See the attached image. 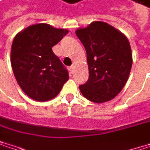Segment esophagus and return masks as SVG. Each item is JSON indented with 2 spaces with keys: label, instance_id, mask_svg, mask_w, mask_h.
I'll use <instances>...</instances> for the list:
<instances>
[{
  "label": "esophagus",
  "instance_id": "obj_1",
  "mask_svg": "<svg viewBox=\"0 0 150 150\" xmlns=\"http://www.w3.org/2000/svg\"><path fill=\"white\" fill-rule=\"evenodd\" d=\"M69 69L70 73L72 74V73L74 72V66H71V67H69Z\"/></svg>",
  "mask_w": 150,
  "mask_h": 150
}]
</instances>
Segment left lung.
Here are the masks:
<instances>
[{"mask_svg":"<svg viewBox=\"0 0 150 150\" xmlns=\"http://www.w3.org/2000/svg\"><path fill=\"white\" fill-rule=\"evenodd\" d=\"M75 34L87 53L88 80L79 86L82 96L96 103L115 98L125 86L132 67L128 38L103 21L79 28Z\"/></svg>","mask_w":150,"mask_h":150,"instance_id":"8db88e82","label":"left lung"}]
</instances>
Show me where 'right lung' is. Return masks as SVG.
<instances>
[{
    "label": "right lung",
    "mask_w": 150,
    "mask_h": 150,
    "mask_svg": "<svg viewBox=\"0 0 150 150\" xmlns=\"http://www.w3.org/2000/svg\"><path fill=\"white\" fill-rule=\"evenodd\" d=\"M69 33L47 23L31 25L15 35L11 47V66L22 91L31 99L54 98L69 80V72L52 47Z\"/></svg>",
    "instance_id": "right-lung-1"
}]
</instances>
